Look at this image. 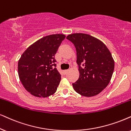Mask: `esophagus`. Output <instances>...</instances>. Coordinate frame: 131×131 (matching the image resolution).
<instances>
[{"label": "esophagus", "mask_w": 131, "mask_h": 131, "mask_svg": "<svg viewBox=\"0 0 131 131\" xmlns=\"http://www.w3.org/2000/svg\"><path fill=\"white\" fill-rule=\"evenodd\" d=\"M68 70H64V71H63V72H64V74H67V72H68Z\"/></svg>", "instance_id": "obj_1"}]
</instances>
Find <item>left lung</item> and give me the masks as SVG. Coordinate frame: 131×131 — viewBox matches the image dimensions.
Listing matches in <instances>:
<instances>
[{
    "label": "left lung",
    "mask_w": 131,
    "mask_h": 131,
    "mask_svg": "<svg viewBox=\"0 0 131 131\" xmlns=\"http://www.w3.org/2000/svg\"><path fill=\"white\" fill-rule=\"evenodd\" d=\"M67 39L74 45L80 75L72 83L75 92L85 97L99 94L108 85L114 69V60L106 46L86 34H69Z\"/></svg>",
    "instance_id": "1"
}]
</instances>
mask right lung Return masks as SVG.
<instances>
[{"instance_id": "1", "label": "right lung", "mask_w": 131, "mask_h": 131, "mask_svg": "<svg viewBox=\"0 0 131 131\" xmlns=\"http://www.w3.org/2000/svg\"><path fill=\"white\" fill-rule=\"evenodd\" d=\"M66 36L57 34L38 40L29 46L18 62V74L25 88L32 95L47 97L57 91L61 75L55 55Z\"/></svg>"}]
</instances>
